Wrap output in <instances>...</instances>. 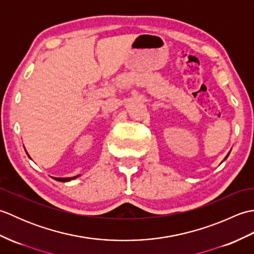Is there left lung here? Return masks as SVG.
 I'll use <instances>...</instances> for the list:
<instances>
[{"label": "left lung", "mask_w": 254, "mask_h": 254, "mask_svg": "<svg viewBox=\"0 0 254 254\" xmlns=\"http://www.w3.org/2000/svg\"><path fill=\"white\" fill-rule=\"evenodd\" d=\"M228 155H229V154H228ZM228 155H227V156H226V157H225V159H224V160H226V158H227V157H228Z\"/></svg>", "instance_id": "8db88e82"}]
</instances>
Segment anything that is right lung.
Returning a JSON list of instances; mask_svg holds the SVG:
<instances>
[{
    "label": "right lung",
    "mask_w": 254,
    "mask_h": 254,
    "mask_svg": "<svg viewBox=\"0 0 254 254\" xmlns=\"http://www.w3.org/2000/svg\"><path fill=\"white\" fill-rule=\"evenodd\" d=\"M27 155H28V154H27ZM28 157H29V155H28ZM77 177H79V175L75 176V177H71V178H56V180L57 181H61V182H67V181H71V180L76 179Z\"/></svg>",
    "instance_id": "1"
}]
</instances>
